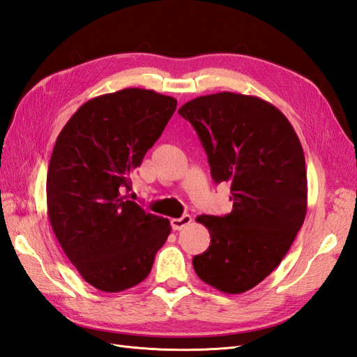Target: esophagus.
Here are the masks:
<instances>
[{"label":"esophagus","instance_id":"34e87169","mask_svg":"<svg viewBox=\"0 0 357 357\" xmlns=\"http://www.w3.org/2000/svg\"><path fill=\"white\" fill-rule=\"evenodd\" d=\"M190 223H191V215L190 214H184V215L179 217V218H172V222H170L173 231L184 229V227L188 226Z\"/></svg>","mask_w":357,"mask_h":357}]
</instances>
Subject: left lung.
I'll return each mask as SVG.
<instances>
[{"label": "left lung", "instance_id": "8db88e82", "mask_svg": "<svg viewBox=\"0 0 357 357\" xmlns=\"http://www.w3.org/2000/svg\"><path fill=\"white\" fill-rule=\"evenodd\" d=\"M178 113L196 130L232 211L199 215L211 235L193 258L197 276L226 294L257 287L285 258L306 217L305 153L294 128L267 100L232 91L199 96Z\"/></svg>", "mask_w": 357, "mask_h": 357}]
</instances>
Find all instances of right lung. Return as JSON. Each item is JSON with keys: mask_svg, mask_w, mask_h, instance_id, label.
I'll return each mask as SVG.
<instances>
[{"mask_svg": "<svg viewBox=\"0 0 357 357\" xmlns=\"http://www.w3.org/2000/svg\"><path fill=\"white\" fill-rule=\"evenodd\" d=\"M176 105L153 90L123 89L87 100L57 137L48 217L66 257L96 289L119 292L144 280L172 231L167 218L128 200L123 190Z\"/></svg>", "mask_w": 357, "mask_h": 357, "instance_id": "right-lung-1", "label": "right lung"}]
</instances>
